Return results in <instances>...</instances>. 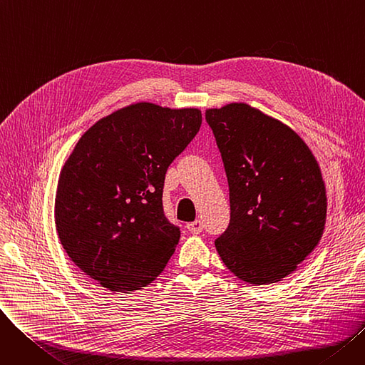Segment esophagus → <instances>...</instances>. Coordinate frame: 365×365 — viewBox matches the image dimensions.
I'll return each mask as SVG.
<instances>
[{
  "label": "esophagus",
  "mask_w": 365,
  "mask_h": 365,
  "mask_svg": "<svg viewBox=\"0 0 365 365\" xmlns=\"http://www.w3.org/2000/svg\"><path fill=\"white\" fill-rule=\"evenodd\" d=\"M186 227H187V231L190 232V234H200V232H202V222L200 220V219H197L195 222H190V223H187L186 225Z\"/></svg>",
  "instance_id": "34e87169"
}]
</instances>
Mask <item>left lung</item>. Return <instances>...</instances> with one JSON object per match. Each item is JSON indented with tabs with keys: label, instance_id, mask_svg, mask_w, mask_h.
Instances as JSON below:
<instances>
[{
	"label": "left lung",
	"instance_id": "1",
	"mask_svg": "<svg viewBox=\"0 0 365 365\" xmlns=\"http://www.w3.org/2000/svg\"><path fill=\"white\" fill-rule=\"evenodd\" d=\"M229 185L231 222L215 241L241 281H282L318 245L327 217L321 168L299 134L260 109L208 108Z\"/></svg>",
	"mask_w": 365,
	"mask_h": 365
}]
</instances>
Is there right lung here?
<instances>
[{"label":"right lung","mask_w":365,"mask_h":365,"mask_svg":"<svg viewBox=\"0 0 365 365\" xmlns=\"http://www.w3.org/2000/svg\"><path fill=\"white\" fill-rule=\"evenodd\" d=\"M198 108L138 102L96 121L65 161L57 237L78 269L110 293L142 290L180 240L163 212L170 164L198 133Z\"/></svg>","instance_id":"1"}]
</instances>
